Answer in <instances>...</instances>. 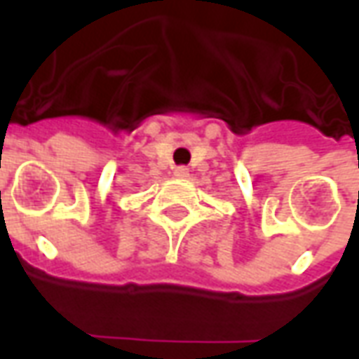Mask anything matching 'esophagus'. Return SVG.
<instances>
[{
	"mask_svg": "<svg viewBox=\"0 0 359 359\" xmlns=\"http://www.w3.org/2000/svg\"><path fill=\"white\" fill-rule=\"evenodd\" d=\"M175 177H179V179H187L188 177L187 167H177V169H175Z\"/></svg>",
	"mask_w": 359,
	"mask_h": 359,
	"instance_id": "34e87169",
	"label": "esophagus"
}]
</instances>
